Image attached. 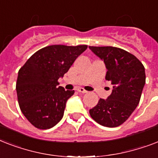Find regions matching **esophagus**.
Returning <instances> with one entry per match:
<instances>
[{"mask_svg":"<svg viewBox=\"0 0 158 158\" xmlns=\"http://www.w3.org/2000/svg\"><path fill=\"white\" fill-rule=\"evenodd\" d=\"M77 91L79 92V93H82V94H87L88 91H86L85 89H83V88H79V89H77Z\"/></svg>","mask_w":158,"mask_h":158,"instance_id":"obj_1","label":"esophagus"}]
</instances>
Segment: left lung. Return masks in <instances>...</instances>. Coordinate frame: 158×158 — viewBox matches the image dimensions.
Masks as SVG:
<instances>
[{
  "label": "left lung",
  "mask_w": 158,
  "mask_h": 158,
  "mask_svg": "<svg viewBox=\"0 0 158 158\" xmlns=\"http://www.w3.org/2000/svg\"><path fill=\"white\" fill-rule=\"evenodd\" d=\"M92 52L103 60L107 69L106 79L113 85L107 99H100L89 110L91 117L106 127L122 125L134 112L145 81L143 64L131 53L115 47H89Z\"/></svg>",
  "instance_id": "1"
}]
</instances>
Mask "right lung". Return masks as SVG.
Listing matches in <instances>:
<instances>
[{
  "label": "right lung",
  "instance_id": "add662e5",
  "mask_svg": "<svg viewBox=\"0 0 158 158\" xmlns=\"http://www.w3.org/2000/svg\"><path fill=\"white\" fill-rule=\"evenodd\" d=\"M87 45H52L36 52L19 70L16 92L21 111L40 130L56 125L64 115L74 90L58 86V79L71 67Z\"/></svg>",
  "mask_w": 158,
  "mask_h": 158
}]
</instances>
